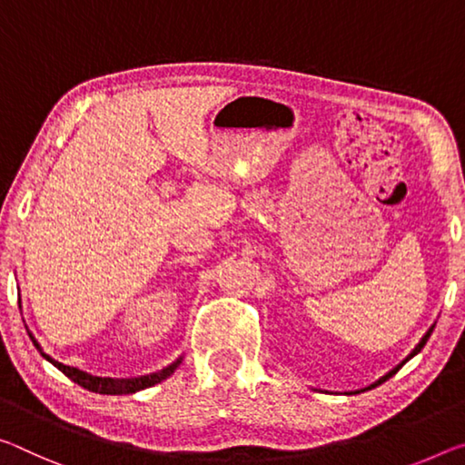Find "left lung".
Returning a JSON list of instances; mask_svg holds the SVG:
<instances>
[{
    "instance_id": "1",
    "label": "left lung",
    "mask_w": 465,
    "mask_h": 465,
    "mask_svg": "<svg viewBox=\"0 0 465 465\" xmlns=\"http://www.w3.org/2000/svg\"><path fill=\"white\" fill-rule=\"evenodd\" d=\"M432 331H434V325H432V327H430L429 331H426V333H424V337H422V339H420V343L416 345V348H414V350H411V351H410V356H408V358H405V360H401V362H400V364H397V366L393 368V371H389V372L385 374V377H381V379H379L377 382H374V385H371V387H377V385H381V382H382V381L391 379V377H393V374H395L397 371H400V368H401V366H403L405 362H408V360H411V358H414V356H416V353H418L420 350H422V348H424V345H426V341H429V337H430V333H432ZM371 387H368V389H371Z\"/></svg>"
}]
</instances>
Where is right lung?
Instances as JSON below:
<instances>
[{"label": "right lung", "instance_id": "1", "mask_svg": "<svg viewBox=\"0 0 465 465\" xmlns=\"http://www.w3.org/2000/svg\"><path fill=\"white\" fill-rule=\"evenodd\" d=\"M31 335V333H28ZM35 348L41 351V356L47 360V362L54 364L55 368H60V371L65 374V377L72 379L74 382H78L80 387L88 389V391H94V393H101V395H128V393H136V391H143V389H149L153 385H157V382L165 381L167 377H172L175 368L182 364V356L175 360L165 368H161L157 372H151V374H143V377H132V379H112V377H94V374H88L84 371H80V368H74V366H65L62 362H57L41 350V345L36 339L31 335Z\"/></svg>", "mask_w": 465, "mask_h": 465}]
</instances>
